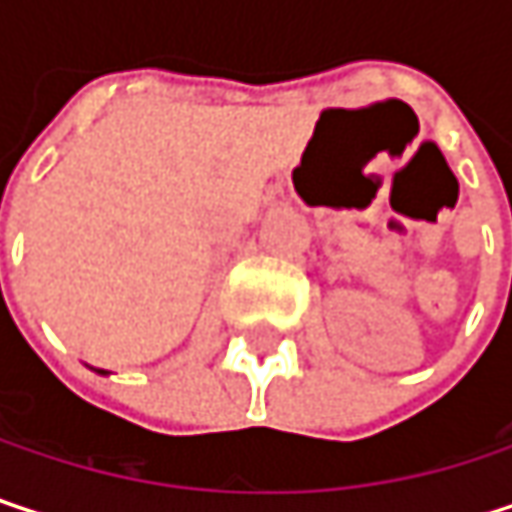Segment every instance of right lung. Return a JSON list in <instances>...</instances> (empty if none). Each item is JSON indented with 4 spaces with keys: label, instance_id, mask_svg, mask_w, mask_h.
<instances>
[{
    "label": "right lung",
    "instance_id": "obj_1",
    "mask_svg": "<svg viewBox=\"0 0 512 512\" xmlns=\"http://www.w3.org/2000/svg\"><path fill=\"white\" fill-rule=\"evenodd\" d=\"M100 373H103V370H100Z\"/></svg>",
    "mask_w": 512,
    "mask_h": 512
}]
</instances>
